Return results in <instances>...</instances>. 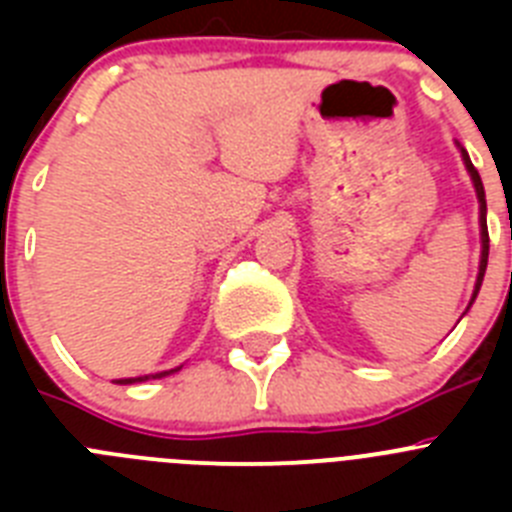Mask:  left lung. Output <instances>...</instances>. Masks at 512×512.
<instances>
[{
    "label": "left lung",
    "mask_w": 512,
    "mask_h": 512,
    "mask_svg": "<svg viewBox=\"0 0 512 512\" xmlns=\"http://www.w3.org/2000/svg\"><path fill=\"white\" fill-rule=\"evenodd\" d=\"M461 158H464V166H467L469 176H472L474 189H477V200H479V230H482V259H479V274H477V284H474V295L469 300V307L472 302L477 300V292L482 287V279H485V269H487V256H490V233H487V202H485V187H482V179H479V171L474 169L472 161H469L467 151L461 148ZM467 307V310H469Z\"/></svg>",
    "instance_id": "left-lung-1"
}]
</instances>
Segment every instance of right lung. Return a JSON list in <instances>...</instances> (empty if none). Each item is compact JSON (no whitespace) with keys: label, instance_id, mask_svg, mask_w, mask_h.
Returning <instances> with one entry per match:
<instances>
[{"label":"right lung","instance_id":"right-lung-1","mask_svg":"<svg viewBox=\"0 0 512 512\" xmlns=\"http://www.w3.org/2000/svg\"><path fill=\"white\" fill-rule=\"evenodd\" d=\"M171 372H179V369H169V372H158V374H146V377H135V379H117V384H135V382H146V379H161Z\"/></svg>","mask_w":512,"mask_h":512}]
</instances>
